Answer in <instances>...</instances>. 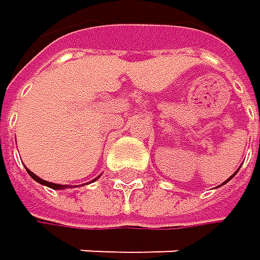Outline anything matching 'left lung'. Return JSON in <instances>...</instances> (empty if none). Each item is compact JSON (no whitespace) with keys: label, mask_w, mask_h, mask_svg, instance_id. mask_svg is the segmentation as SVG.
Here are the masks:
<instances>
[{"label":"left lung","mask_w":260,"mask_h":260,"mask_svg":"<svg viewBox=\"0 0 260 260\" xmlns=\"http://www.w3.org/2000/svg\"><path fill=\"white\" fill-rule=\"evenodd\" d=\"M237 172H239V170H237ZM237 172H236V173H234V175H233V176H229V178H228V179H226V181H224V182H223V184H221V185H224V184H226V182H229V181H231V179H233V178H234V176H236V175H237ZM218 187H220V185H218Z\"/></svg>","instance_id":"obj_1"}]
</instances>
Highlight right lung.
<instances>
[{
  "mask_svg": "<svg viewBox=\"0 0 260 260\" xmlns=\"http://www.w3.org/2000/svg\"><path fill=\"white\" fill-rule=\"evenodd\" d=\"M26 172H27V175H29V176H31L34 181H37L39 184H42V185H46V187H49V188H54V190H63V188H68V185H67V184H65V185H62V184H54V182H48V181L42 179V178H39L37 175H34V173L31 172V170H27V168H26ZM98 178H100V176H98ZM98 178H95L92 182H95Z\"/></svg>",
  "mask_w": 260,
  "mask_h": 260,
  "instance_id": "1",
  "label": "right lung"
}]
</instances>
